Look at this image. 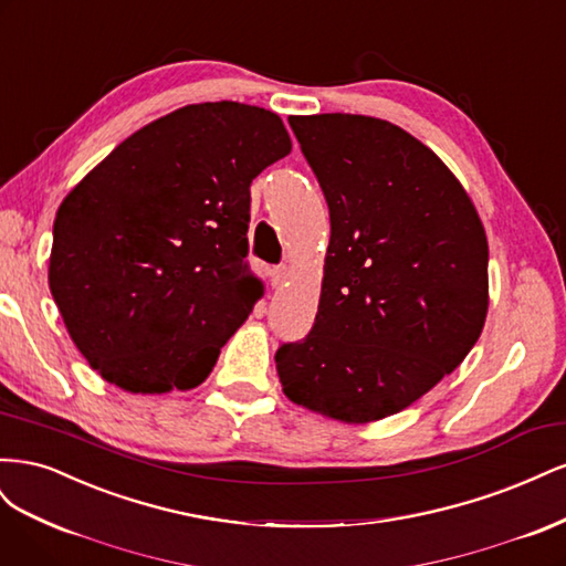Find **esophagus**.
Returning <instances> with one entry per match:
<instances>
[{"mask_svg":"<svg viewBox=\"0 0 566 566\" xmlns=\"http://www.w3.org/2000/svg\"><path fill=\"white\" fill-rule=\"evenodd\" d=\"M287 276H290V266H287V264H279V266L271 269V281H273V285L285 283Z\"/></svg>","mask_w":566,"mask_h":566,"instance_id":"obj_1","label":"esophagus"}]
</instances>
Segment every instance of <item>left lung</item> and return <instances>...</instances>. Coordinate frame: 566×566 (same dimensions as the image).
<instances>
[{"mask_svg": "<svg viewBox=\"0 0 566 566\" xmlns=\"http://www.w3.org/2000/svg\"><path fill=\"white\" fill-rule=\"evenodd\" d=\"M331 210L312 333L276 352L285 397L342 422L399 413L482 335L489 243L470 196L387 119L290 115Z\"/></svg>", "mask_w": 566, "mask_h": 566, "instance_id": "1", "label": "left lung"}]
</instances>
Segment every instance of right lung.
<instances>
[{"label": "right lung", "instance_id": "1", "mask_svg": "<svg viewBox=\"0 0 566 566\" xmlns=\"http://www.w3.org/2000/svg\"><path fill=\"white\" fill-rule=\"evenodd\" d=\"M290 148L276 113L193 104L134 132L65 196L49 287L101 378L132 394L205 382L262 297L245 262L250 184Z\"/></svg>", "mask_w": 566, "mask_h": 566}]
</instances>
